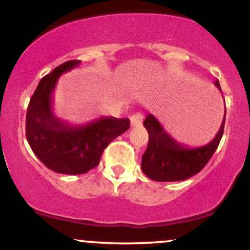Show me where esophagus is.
Segmentation results:
<instances>
[{
	"label": "esophagus",
	"mask_w": 250,
	"mask_h": 250,
	"mask_svg": "<svg viewBox=\"0 0 250 250\" xmlns=\"http://www.w3.org/2000/svg\"><path fill=\"white\" fill-rule=\"evenodd\" d=\"M142 121H143V115L141 113L134 114V115L130 117V125L134 128L140 127V125H142Z\"/></svg>",
	"instance_id": "esophagus-1"
}]
</instances>
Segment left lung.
I'll use <instances>...</instances> for the list:
<instances>
[{"mask_svg":"<svg viewBox=\"0 0 250 250\" xmlns=\"http://www.w3.org/2000/svg\"><path fill=\"white\" fill-rule=\"evenodd\" d=\"M214 84L221 90L217 80ZM225 121L226 104L222 125L213 141L202 147L191 148L175 140L156 117L148 114L143 122L148 131L149 141L148 147L142 155V171L150 180L159 182H175L194 176L202 170L219 147L225 129Z\"/></svg>","mask_w":250,"mask_h":250,"instance_id":"left-lung-1","label":"left lung"}]
</instances>
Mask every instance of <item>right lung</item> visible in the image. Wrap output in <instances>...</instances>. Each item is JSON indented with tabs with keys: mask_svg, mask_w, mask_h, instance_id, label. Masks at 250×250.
Returning <instances> with one entry per match:
<instances>
[{
	"mask_svg": "<svg viewBox=\"0 0 250 250\" xmlns=\"http://www.w3.org/2000/svg\"><path fill=\"white\" fill-rule=\"evenodd\" d=\"M68 61L40 81L25 119V136L31 150L47 168L65 175L85 174L100 163L105 147L127 131L129 119L100 117L85 125H69L53 111V93L62 74L79 67Z\"/></svg>",
	"mask_w": 250,
	"mask_h": 250,
	"instance_id": "obj_1",
	"label": "right lung"
}]
</instances>
